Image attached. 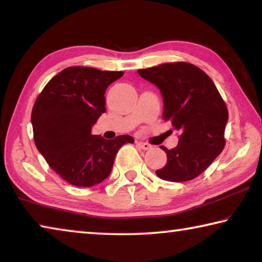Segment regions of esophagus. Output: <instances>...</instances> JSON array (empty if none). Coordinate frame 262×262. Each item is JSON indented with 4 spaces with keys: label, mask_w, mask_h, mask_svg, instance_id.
<instances>
[{
    "label": "esophagus",
    "mask_w": 262,
    "mask_h": 262,
    "mask_svg": "<svg viewBox=\"0 0 262 262\" xmlns=\"http://www.w3.org/2000/svg\"><path fill=\"white\" fill-rule=\"evenodd\" d=\"M136 145H137V147H139L140 149H143V150H149V149L152 148L151 144L147 143V142H142V141H137V142H136Z\"/></svg>",
    "instance_id": "esophagus-1"
}]
</instances>
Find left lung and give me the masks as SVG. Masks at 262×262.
<instances>
[{"instance_id":"1","label":"left lung","mask_w":262,"mask_h":262,"mask_svg":"<svg viewBox=\"0 0 262 262\" xmlns=\"http://www.w3.org/2000/svg\"><path fill=\"white\" fill-rule=\"evenodd\" d=\"M137 73L161 90L163 119L180 132L176 148L162 145L167 163L156 174L173 183L196 178L225 145L229 113L216 85L203 70L187 62H168Z\"/></svg>"}]
</instances>
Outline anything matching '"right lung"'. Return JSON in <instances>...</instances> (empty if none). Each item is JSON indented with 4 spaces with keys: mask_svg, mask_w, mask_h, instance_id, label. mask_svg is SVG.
Masks as SVG:
<instances>
[{
    "mask_svg": "<svg viewBox=\"0 0 262 262\" xmlns=\"http://www.w3.org/2000/svg\"><path fill=\"white\" fill-rule=\"evenodd\" d=\"M123 72L92 67L66 68L48 82L31 114L35 147L70 185L91 187L107 178L118 150L129 135L105 140L91 128L106 112L105 91Z\"/></svg>",
    "mask_w": 262,
    "mask_h": 262,
    "instance_id": "right-lung-1",
    "label": "right lung"
}]
</instances>
